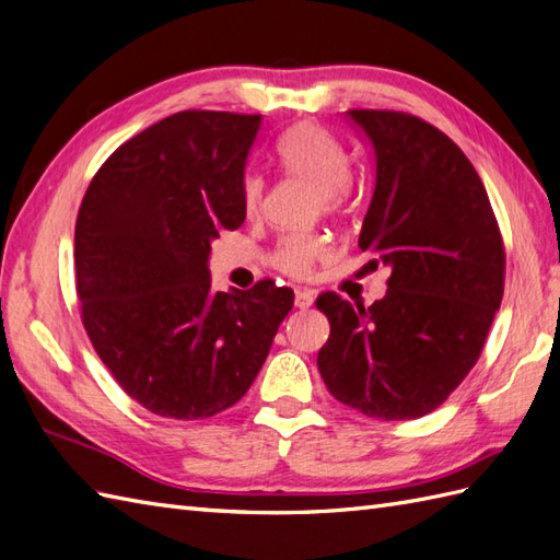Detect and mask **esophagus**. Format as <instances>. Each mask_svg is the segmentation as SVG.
<instances>
[{
	"mask_svg": "<svg viewBox=\"0 0 560 560\" xmlns=\"http://www.w3.org/2000/svg\"><path fill=\"white\" fill-rule=\"evenodd\" d=\"M313 302H316V292H313V290H296V296H294L296 308H308V306H313Z\"/></svg>",
	"mask_w": 560,
	"mask_h": 560,
	"instance_id": "34e87169",
	"label": "esophagus"
}]
</instances>
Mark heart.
<instances>
[{
	"label": "heart",
	"mask_w": 560,
	"mask_h": 560,
	"mask_svg": "<svg viewBox=\"0 0 560 560\" xmlns=\"http://www.w3.org/2000/svg\"><path fill=\"white\" fill-rule=\"evenodd\" d=\"M276 154L284 171L320 185L323 203L327 209L335 211L342 207L349 195L351 163L347 149L339 144L330 130H325L318 122H296L294 128L282 132L276 144ZM264 201L266 180L258 173H249L242 183V207L247 215L254 218L264 211ZM327 252L330 247H327L323 235L290 233L278 242L276 252L270 254V264L292 278H304L313 264L327 256Z\"/></svg>",
	"instance_id": "1"
}]
</instances>
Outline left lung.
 <instances>
[{
	"instance_id": "obj_1",
	"label": "left lung",
	"mask_w": 560,
	"mask_h": 560,
	"mask_svg": "<svg viewBox=\"0 0 560 560\" xmlns=\"http://www.w3.org/2000/svg\"><path fill=\"white\" fill-rule=\"evenodd\" d=\"M375 152L359 247L392 268L387 294L351 306L323 292L330 320L318 371L337 401L383 420L434 411L470 373L503 296L506 252L480 175L430 122L351 108Z\"/></svg>"
}]
</instances>
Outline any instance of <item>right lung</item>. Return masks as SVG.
<instances>
[{
  "label": "right lung",
  "instance_id": "obj_1",
  "mask_svg": "<svg viewBox=\"0 0 560 560\" xmlns=\"http://www.w3.org/2000/svg\"><path fill=\"white\" fill-rule=\"evenodd\" d=\"M261 116L173 114L122 142L75 221V292L94 351L130 399L163 418L237 404L292 311L272 280L213 292L211 242L244 223L242 183Z\"/></svg>",
  "mask_w": 560,
  "mask_h": 560
}]
</instances>
